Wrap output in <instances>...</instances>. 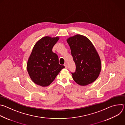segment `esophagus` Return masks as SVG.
<instances>
[{
    "mask_svg": "<svg viewBox=\"0 0 125 125\" xmlns=\"http://www.w3.org/2000/svg\"><path fill=\"white\" fill-rule=\"evenodd\" d=\"M64 66H65V68L66 69H67L68 66H67V64H64Z\"/></svg>",
    "mask_w": 125,
    "mask_h": 125,
    "instance_id": "1",
    "label": "esophagus"
}]
</instances>
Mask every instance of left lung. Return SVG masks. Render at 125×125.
<instances>
[{
    "mask_svg": "<svg viewBox=\"0 0 125 125\" xmlns=\"http://www.w3.org/2000/svg\"><path fill=\"white\" fill-rule=\"evenodd\" d=\"M76 64V72L72 73L75 82L81 86L94 82L98 77L101 62L94 44L87 38L76 34L67 39Z\"/></svg>",
    "mask_w": 125,
    "mask_h": 125,
    "instance_id": "1",
    "label": "left lung"
}]
</instances>
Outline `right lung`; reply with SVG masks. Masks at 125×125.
<instances>
[{
    "instance_id": "add662e5",
    "label": "right lung",
    "mask_w": 125,
    "mask_h": 125,
    "mask_svg": "<svg viewBox=\"0 0 125 125\" xmlns=\"http://www.w3.org/2000/svg\"><path fill=\"white\" fill-rule=\"evenodd\" d=\"M59 37L46 36L34 45L27 63V69L32 81L44 87L50 85L64 66L59 63L58 57L52 48Z\"/></svg>"
}]
</instances>
